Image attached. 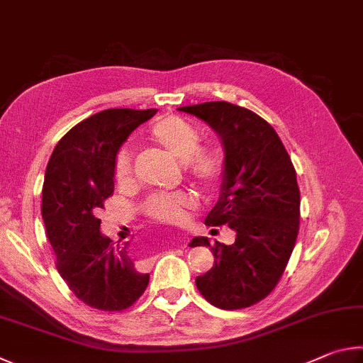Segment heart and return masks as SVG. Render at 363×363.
Returning a JSON list of instances; mask_svg holds the SVG:
<instances>
[{
  "instance_id": "b5f03b06",
  "label": "heart",
  "mask_w": 363,
  "mask_h": 363,
  "mask_svg": "<svg viewBox=\"0 0 363 363\" xmlns=\"http://www.w3.org/2000/svg\"><path fill=\"white\" fill-rule=\"evenodd\" d=\"M151 135L172 156L183 161V167L204 185H213L221 175V161L215 151L199 148L201 133L189 121L180 116H164L151 127ZM132 178L130 155L123 151L116 164V180L127 183ZM194 206L188 193L155 194L146 202L150 217L164 223H177L185 217V208Z\"/></svg>"
}]
</instances>
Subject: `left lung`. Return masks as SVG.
<instances>
[{
  "mask_svg": "<svg viewBox=\"0 0 363 363\" xmlns=\"http://www.w3.org/2000/svg\"><path fill=\"white\" fill-rule=\"evenodd\" d=\"M178 110L204 121L221 138L220 198L206 225H228L236 233L231 245L191 240V247H211L215 257L196 287L217 308H249L271 294L294 252L300 226L295 167L271 124L247 108L206 101Z\"/></svg>",
  "mask_w": 363,
  "mask_h": 363,
  "instance_id": "left-lung-1",
  "label": "left lung"
}]
</instances>
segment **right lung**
Returning <instances> with one entry per match:
<instances>
[{"instance_id":"right-lung-1","label":"right lung","mask_w":363,"mask_h":363,"mask_svg":"<svg viewBox=\"0 0 363 363\" xmlns=\"http://www.w3.org/2000/svg\"><path fill=\"white\" fill-rule=\"evenodd\" d=\"M157 110L111 108L76 124L52 151L43 185V220L57 269L76 298L101 311L132 306L150 282L129 242L111 245L95 212L114 189L116 156L127 137Z\"/></svg>"}]
</instances>
